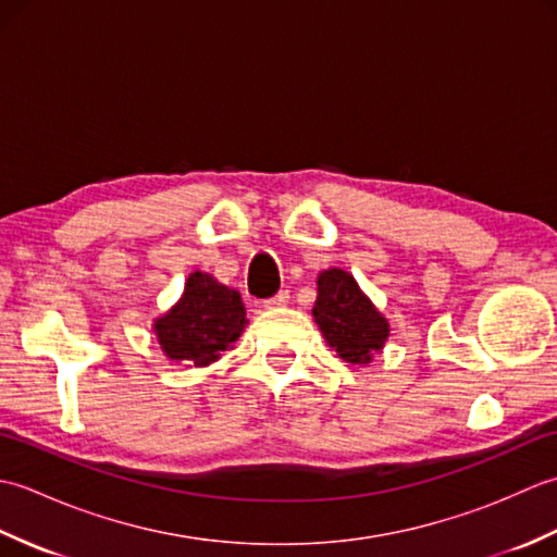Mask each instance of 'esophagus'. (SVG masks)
Wrapping results in <instances>:
<instances>
[{"mask_svg":"<svg viewBox=\"0 0 557 557\" xmlns=\"http://www.w3.org/2000/svg\"><path fill=\"white\" fill-rule=\"evenodd\" d=\"M287 301H289V292L285 289V292H277L275 297L265 299V301H263V306H265V309H280V306H285Z\"/></svg>","mask_w":557,"mask_h":557,"instance_id":"obj_1","label":"esophagus"}]
</instances>
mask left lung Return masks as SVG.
<instances>
[{"label":"left lung","instance_id":"1","mask_svg":"<svg viewBox=\"0 0 557 557\" xmlns=\"http://www.w3.org/2000/svg\"><path fill=\"white\" fill-rule=\"evenodd\" d=\"M315 325L339 359L371 363L389 337V323L366 297L349 272L339 268L318 275V299L313 306Z\"/></svg>","mask_w":557,"mask_h":557}]
</instances>
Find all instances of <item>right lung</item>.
<instances>
[{
	"label": "right lung",
	"mask_w": 557,
	"mask_h": 557,
	"mask_svg": "<svg viewBox=\"0 0 557 557\" xmlns=\"http://www.w3.org/2000/svg\"><path fill=\"white\" fill-rule=\"evenodd\" d=\"M246 323L239 292L196 270L186 280L182 299L158 318L152 330L164 357L200 369L232 349Z\"/></svg>",
	"instance_id": "right-lung-1"
}]
</instances>
